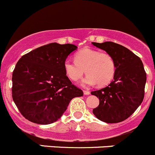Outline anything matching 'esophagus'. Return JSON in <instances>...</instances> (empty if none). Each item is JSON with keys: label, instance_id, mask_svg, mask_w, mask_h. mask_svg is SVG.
<instances>
[{"label": "esophagus", "instance_id": "34e87169", "mask_svg": "<svg viewBox=\"0 0 155 155\" xmlns=\"http://www.w3.org/2000/svg\"><path fill=\"white\" fill-rule=\"evenodd\" d=\"M84 95H90V91H88V90H84Z\"/></svg>", "mask_w": 155, "mask_h": 155}]
</instances>
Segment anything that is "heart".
Segmentation results:
<instances>
[{
    "mask_svg": "<svg viewBox=\"0 0 155 155\" xmlns=\"http://www.w3.org/2000/svg\"><path fill=\"white\" fill-rule=\"evenodd\" d=\"M64 69L73 81L81 79L86 71L88 75L83 81L84 85H94L97 83L99 87H103L113 80L116 65L113 57L108 53H100L87 47L76 53L74 61L66 59Z\"/></svg>",
    "mask_w": 155,
    "mask_h": 155,
    "instance_id": "1",
    "label": "heart"
}]
</instances>
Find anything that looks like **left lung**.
<instances>
[{"label":"left lung","instance_id":"1","mask_svg":"<svg viewBox=\"0 0 155 155\" xmlns=\"http://www.w3.org/2000/svg\"><path fill=\"white\" fill-rule=\"evenodd\" d=\"M92 44L111 55L116 65L114 81L106 87L91 92L99 99L93 113L105 123H119L133 114L143 101L146 83L143 64L139 56L118 44Z\"/></svg>","mask_w":155,"mask_h":155}]
</instances>
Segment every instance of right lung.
<instances>
[{
    "label": "right lung",
    "mask_w": 155,
    "mask_h": 155,
    "mask_svg": "<svg viewBox=\"0 0 155 155\" xmlns=\"http://www.w3.org/2000/svg\"><path fill=\"white\" fill-rule=\"evenodd\" d=\"M74 44L51 43L20 58L13 72L12 96L27 120L50 124L59 120L71 99L84 95L72 84L64 69V62Z\"/></svg>",
    "instance_id": "obj_1"
}]
</instances>
